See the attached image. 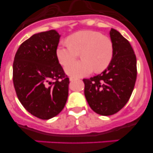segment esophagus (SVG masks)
<instances>
[{
	"label": "esophagus",
	"mask_w": 153,
	"mask_h": 153,
	"mask_svg": "<svg viewBox=\"0 0 153 153\" xmlns=\"http://www.w3.org/2000/svg\"><path fill=\"white\" fill-rule=\"evenodd\" d=\"M77 78L76 77H73V76H70V81H75V80H77Z\"/></svg>",
	"instance_id": "34e87169"
}]
</instances>
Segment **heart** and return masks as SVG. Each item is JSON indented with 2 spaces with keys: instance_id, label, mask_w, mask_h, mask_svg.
Instances as JSON below:
<instances>
[{
  "instance_id": "heart-1",
  "label": "heart",
  "mask_w": 153,
  "mask_h": 153,
  "mask_svg": "<svg viewBox=\"0 0 153 153\" xmlns=\"http://www.w3.org/2000/svg\"><path fill=\"white\" fill-rule=\"evenodd\" d=\"M67 43H61L56 49V56L63 66L78 57L82 60L67 65L66 72L73 76H83L92 71L101 73L109 66L113 57L111 39L93 30H81L68 36Z\"/></svg>"
}]
</instances>
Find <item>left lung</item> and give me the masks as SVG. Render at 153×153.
I'll return each mask as SVG.
<instances>
[{
    "mask_svg": "<svg viewBox=\"0 0 153 153\" xmlns=\"http://www.w3.org/2000/svg\"><path fill=\"white\" fill-rule=\"evenodd\" d=\"M113 57L107 69L83 79L84 94L90 108L102 116L117 113L129 101L137 76L136 57L132 46L120 32L109 31Z\"/></svg>",
    "mask_w": 153,
    "mask_h": 153,
    "instance_id": "obj_1",
    "label": "left lung"
}]
</instances>
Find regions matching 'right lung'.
<instances>
[{"label": "right lung", "instance_id": "add662e5", "mask_svg": "<svg viewBox=\"0 0 153 153\" xmlns=\"http://www.w3.org/2000/svg\"><path fill=\"white\" fill-rule=\"evenodd\" d=\"M60 35L54 30L31 36L19 47L13 63V83L27 111L41 120L56 117L68 97L67 75L59 63Z\"/></svg>", "mask_w": 153, "mask_h": 153}]
</instances>
